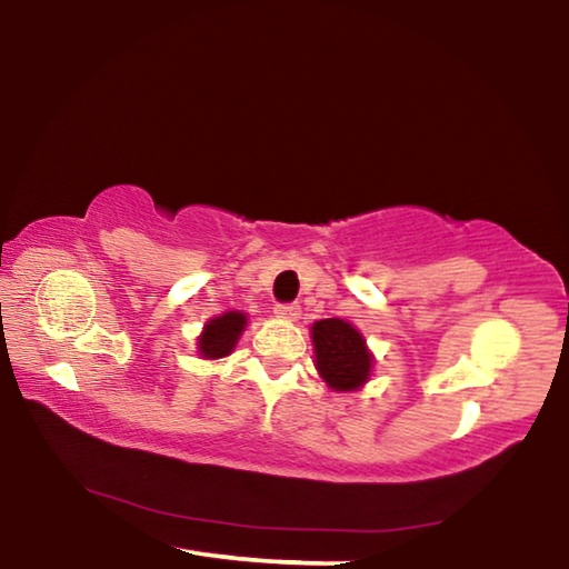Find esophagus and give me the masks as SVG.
Instances as JSON below:
<instances>
[{"label": "esophagus", "mask_w": 569, "mask_h": 569, "mask_svg": "<svg viewBox=\"0 0 569 569\" xmlns=\"http://www.w3.org/2000/svg\"><path fill=\"white\" fill-rule=\"evenodd\" d=\"M273 313L278 316V319L296 321L298 316H301V308H298V303H278V306L273 308Z\"/></svg>", "instance_id": "34e87169"}]
</instances>
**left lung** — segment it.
<instances>
[{
    "label": "left lung",
    "instance_id": "8db88e82",
    "mask_svg": "<svg viewBox=\"0 0 569 569\" xmlns=\"http://www.w3.org/2000/svg\"><path fill=\"white\" fill-rule=\"evenodd\" d=\"M316 369L336 391H353L369 379L371 353L363 336L341 319H323L313 323Z\"/></svg>",
    "mask_w": 569,
    "mask_h": 569
}]
</instances>
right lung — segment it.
I'll return each mask as SVG.
<instances>
[{
	"label": "right lung",
	"mask_w": 569,
	"mask_h": 569,
	"mask_svg": "<svg viewBox=\"0 0 569 569\" xmlns=\"http://www.w3.org/2000/svg\"><path fill=\"white\" fill-rule=\"evenodd\" d=\"M243 329H246V316L238 311H228L223 316H218V319H210L206 323L203 336H200L198 341L200 353H203L206 359H223V356L233 351L238 336Z\"/></svg>",
	"instance_id": "right-lung-1"
}]
</instances>
